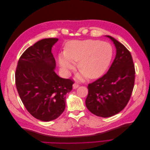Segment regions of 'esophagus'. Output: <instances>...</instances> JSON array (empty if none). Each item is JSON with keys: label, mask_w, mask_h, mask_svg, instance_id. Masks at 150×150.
Returning a JSON list of instances; mask_svg holds the SVG:
<instances>
[{"label": "esophagus", "mask_w": 150, "mask_h": 150, "mask_svg": "<svg viewBox=\"0 0 150 150\" xmlns=\"http://www.w3.org/2000/svg\"><path fill=\"white\" fill-rule=\"evenodd\" d=\"M79 85L78 83H74V84H73V89L78 88L79 87Z\"/></svg>", "instance_id": "34e87169"}]
</instances>
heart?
<instances>
[{"mask_svg": "<svg viewBox=\"0 0 150 150\" xmlns=\"http://www.w3.org/2000/svg\"><path fill=\"white\" fill-rule=\"evenodd\" d=\"M112 55L111 46L100 40L88 39L68 42L64 54L59 57V62L62 71L69 73L74 69L72 62H78V69L81 74L78 76L96 79L102 76L111 62Z\"/></svg>", "mask_w": 150, "mask_h": 150, "instance_id": "1", "label": "heart"}]
</instances>
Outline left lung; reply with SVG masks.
<instances>
[{"label": "left lung", "instance_id": "obj_1", "mask_svg": "<svg viewBox=\"0 0 150 150\" xmlns=\"http://www.w3.org/2000/svg\"><path fill=\"white\" fill-rule=\"evenodd\" d=\"M115 45L116 55L107 73L88 86L86 106L103 117L114 116L128 104L132 94L135 69L132 56L123 44L107 35Z\"/></svg>", "mask_w": 150, "mask_h": 150}]
</instances>
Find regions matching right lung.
<instances>
[{"label": "right lung", "instance_id": "obj_1", "mask_svg": "<svg viewBox=\"0 0 150 150\" xmlns=\"http://www.w3.org/2000/svg\"><path fill=\"white\" fill-rule=\"evenodd\" d=\"M57 38L39 40L22 54L16 70V85L22 103L30 114L42 121L55 120L64 112L66 94L73 80L63 79L54 71L51 52Z\"/></svg>", "mask_w": 150, "mask_h": 150}]
</instances>
